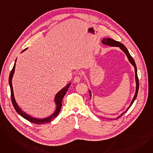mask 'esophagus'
Wrapping results in <instances>:
<instances>
[{
  "label": "esophagus",
  "instance_id": "esophagus-1",
  "mask_svg": "<svg viewBox=\"0 0 153 153\" xmlns=\"http://www.w3.org/2000/svg\"><path fill=\"white\" fill-rule=\"evenodd\" d=\"M81 77H80V76H76L75 77H74V82H79L80 81H81Z\"/></svg>",
  "mask_w": 153,
  "mask_h": 153
}]
</instances>
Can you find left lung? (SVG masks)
I'll use <instances>...</instances> for the list:
<instances>
[{
  "instance_id": "obj_1",
  "label": "left lung",
  "mask_w": 153,
  "mask_h": 153,
  "mask_svg": "<svg viewBox=\"0 0 153 153\" xmlns=\"http://www.w3.org/2000/svg\"><path fill=\"white\" fill-rule=\"evenodd\" d=\"M102 43L104 44V45H108V46H117V47H119L120 49H121L126 55L127 58L128 59V60H129V61L130 62V63L132 64V65L134 66V72H135V79H136V92H135V94H134V97L131 101V103L130 104V105L129 106V107H128L124 112L122 114L120 115L119 117H118L116 119H118L120 117H121L125 113H126V112L128 111V110L130 108V107L131 106V105L133 104V103L134 102V101L135 100L136 97H137V95H138V89H139V80H138V74H137V68H136V64L134 62V61L133 59V58L131 57V56L130 55V54L129 53V52H128V50L126 49V48L120 42H117V41H115V40L113 39H111V38H103L102 39ZM89 93H90V97H91V91L89 90ZM108 119V118H107ZM110 120H112V119H110Z\"/></svg>"
}]
</instances>
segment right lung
I'll return each instance as SVG.
<instances>
[{
	"label": "right lung",
	"instance_id": "1",
	"mask_svg": "<svg viewBox=\"0 0 153 153\" xmlns=\"http://www.w3.org/2000/svg\"><path fill=\"white\" fill-rule=\"evenodd\" d=\"M27 50L26 49L24 50L23 51H22V52H23L24 51H25ZM17 61V59L15 60V64H14V66L10 72V76H9V82L10 84V92H11V99H12V103L13 104V106L14 107V108L15 109L16 111L17 112V113L20 115L23 118H24L25 119L27 120L28 121H29L30 122H31L33 123L36 124V125H42V124H45L47 123H49L50 122H51L52 120L57 117V115H58V114L59 113V111L61 110V107H62V99L64 97V96L65 95L66 93L67 92L68 90L69 89V87L71 85V83H69L68 84H67L65 87L59 92L57 93V94L55 96V98H54V101L56 103V111L54 112L53 114L52 115H51L50 117L44 118V119H37L35 118H33L30 117V115H27L25 112L23 111L20 107L18 106L17 103H16V101L15 100L14 98V95H13V87H12V77L13 75L14 74V71H15V62Z\"/></svg>",
	"mask_w": 153,
	"mask_h": 153
}]
</instances>
